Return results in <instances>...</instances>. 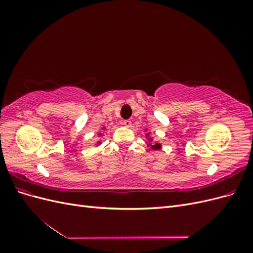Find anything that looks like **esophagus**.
Masks as SVG:
<instances>
[{"label": "esophagus", "mask_w": 253, "mask_h": 253, "mask_svg": "<svg viewBox=\"0 0 253 253\" xmlns=\"http://www.w3.org/2000/svg\"><path fill=\"white\" fill-rule=\"evenodd\" d=\"M122 124H124V126H126V127H129L132 126V121L131 120H125L124 122H122Z\"/></svg>", "instance_id": "1"}]
</instances>
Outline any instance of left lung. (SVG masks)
Returning <instances> with one entry per match:
<instances>
[{"label":"left lung","instance_id":"1","mask_svg":"<svg viewBox=\"0 0 253 253\" xmlns=\"http://www.w3.org/2000/svg\"><path fill=\"white\" fill-rule=\"evenodd\" d=\"M144 132H147V128H144ZM151 135V132H148L147 134H145V139H148L150 141V143L148 144V147H150L152 150H159L162 149V144H160L159 142H155L153 143V138L150 136Z\"/></svg>","mask_w":253,"mask_h":253}]
</instances>
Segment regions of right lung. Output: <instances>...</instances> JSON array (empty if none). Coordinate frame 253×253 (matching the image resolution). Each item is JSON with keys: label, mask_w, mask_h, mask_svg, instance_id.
I'll list each match as a JSON object with an SVG mask.
<instances>
[{"label": "right lung", "mask_w": 253, "mask_h": 253, "mask_svg": "<svg viewBox=\"0 0 253 253\" xmlns=\"http://www.w3.org/2000/svg\"><path fill=\"white\" fill-rule=\"evenodd\" d=\"M105 128H106L105 126H103V127H102V129H105ZM97 135H98L99 137H102V136H103V134H102V133H97ZM101 143H102L101 139H99V140L97 141V143H96V147H99V145H100Z\"/></svg>", "instance_id": "add662e5"}]
</instances>
